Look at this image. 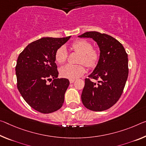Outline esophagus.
I'll list each match as a JSON object with an SVG mask.
<instances>
[{
	"mask_svg": "<svg viewBox=\"0 0 146 146\" xmlns=\"http://www.w3.org/2000/svg\"><path fill=\"white\" fill-rule=\"evenodd\" d=\"M75 80V79H70V80H69V82H70V83H73Z\"/></svg>",
	"mask_w": 146,
	"mask_h": 146,
	"instance_id": "obj_1",
	"label": "esophagus"
}]
</instances>
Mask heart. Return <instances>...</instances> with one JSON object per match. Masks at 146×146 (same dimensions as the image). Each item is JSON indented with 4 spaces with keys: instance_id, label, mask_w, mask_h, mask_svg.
<instances>
[{
    "instance_id": "1",
    "label": "heart",
    "mask_w": 146,
    "mask_h": 146,
    "mask_svg": "<svg viewBox=\"0 0 146 146\" xmlns=\"http://www.w3.org/2000/svg\"><path fill=\"white\" fill-rule=\"evenodd\" d=\"M71 48L80 54L78 60V63L80 64L66 65L60 69V74L64 78L75 79L86 73L84 64L90 69L96 68L100 59V52L98 48H94L92 43L86 39H78L74 41L71 44ZM68 57V49L64 45L60 47L55 53V60L59 64H64Z\"/></svg>"
}]
</instances>
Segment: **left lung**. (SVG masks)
I'll list each match as a JSON object with an SVG mask.
<instances>
[{
    "label": "left lung",
    "instance_id": "1",
    "mask_svg": "<svg viewBox=\"0 0 146 146\" xmlns=\"http://www.w3.org/2000/svg\"><path fill=\"white\" fill-rule=\"evenodd\" d=\"M78 37L92 38L101 51L96 68L85 79L82 102L90 110H107L117 103L123 92L129 74L128 55L122 44L108 34L92 31ZM91 79L98 80V83Z\"/></svg>",
    "mask_w": 146,
    "mask_h": 146
}]
</instances>
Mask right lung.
I'll use <instances>...</instances> for the list:
<instances>
[{"label": "right lung", "mask_w": 146, "mask_h": 146, "mask_svg": "<svg viewBox=\"0 0 146 146\" xmlns=\"http://www.w3.org/2000/svg\"><path fill=\"white\" fill-rule=\"evenodd\" d=\"M70 38H42L29 44L18 56L15 66L18 90L25 101L41 113H52L63 105L69 81L57 78L55 53Z\"/></svg>", "instance_id": "right-lung-1"}]
</instances>
